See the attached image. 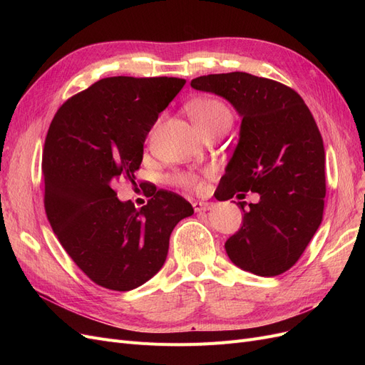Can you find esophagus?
<instances>
[{
  "label": "esophagus",
  "instance_id": "obj_1",
  "mask_svg": "<svg viewBox=\"0 0 365 365\" xmlns=\"http://www.w3.org/2000/svg\"><path fill=\"white\" fill-rule=\"evenodd\" d=\"M193 208L196 213H202V212H208V210L213 208V202H204V201H196L193 202Z\"/></svg>",
  "mask_w": 365,
  "mask_h": 365
}]
</instances>
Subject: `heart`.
Masks as SVG:
<instances>
[{"mask_svg": "<svg viewBox=\"0 0 365 365\" xmlns=\"http://www.w3.org/2000/svg\"><path fill=\"white\" fill-rule=\"evenodd\" d=\"M187 113L204 135L217 128H230L231 121H233V114H231L230 108L215 97L195 98L187 105ZM173 182L187 190H200L204 185L201 176L192 172L175 175Z\"/></svg>", "mask_w": 365, "mask_h": 365, "instance_id": "b5f03b06", "label": "heart"}]
</instances>
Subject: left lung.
Here are the masks:
<instances>
[{"label": "left lung", "mask_w": 365, "mask_h": 365, "mask_svg": "<svg viewBox=\"0 0 365 365\" xmlns=\"http://www.w3.org/2000/svg\"><path fill=\"white\" fill-rule=\"evenodd\" d=\"M190 85L227 98L242 117L216 200H231L237 192L260 195L247 210L239 202L244 222L225 242L228 257L262 277L283 274L323 220L326 155L314 115L292 88L248 73L201 76Z\"/></svg>", "instance_id": "left-lung-1"}]
</instances>
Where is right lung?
I'll use <instances>...</instances> for the list:
<instances>
[{"mask_svg":"<svg viewBox=\"0 0 365 365\" xmlns=\"http://www.w3.org/2000/svg\"><path fill=\"white\" fill-rule=\"evenodd\" d=\"M178 77H106L68 98L54 115L42 153L43 207L61 245L96 284L130 291L155 275L181 219L182 196L150 187L140 210L113 185L143 161L158 114L181 91Z\"/></svg>","mask_w":365,"mask_h":365,"instance_id":"add662e5","label":"right lung"}]
</instances>
